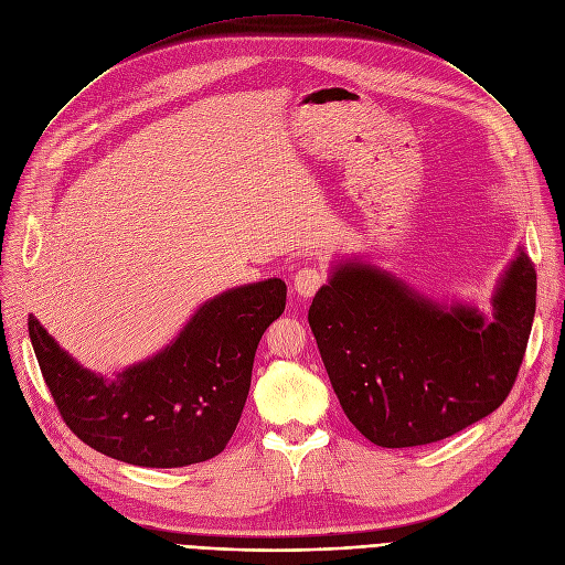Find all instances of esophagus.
<instances>
[{"mask_svg":"<svg viewBox=\"0 0 565 565\" xmlns=\"http://www.w3.org/2000/svg\"><path fill=\"white\" fill-rule=\"evenodd\" d=\"M323 284H326V275H323V269H318V267H302V269H298L296 279H292V288H296V292L302 298H311Z\"/></svg>","mask_w":565,"mask_h":565,"instance_id":"obj_1","label":"esophagus"}]
</instances>
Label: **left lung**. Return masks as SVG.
Segmentation results:
<instances>
[{"instance_id":"left-lung-1","label":"left lung","mask_w":565,"mask_h":565,"mask_svg":"<svg viewBox=\"0 0 565 565\" xmlns=\"http://www.w3.org/2000/svg\"><path fill=\"white\" fill-rule=\"evenodd\" d=\"M535 313L524 252L494 296V318L440 309L381 269L339 265L309 326L339 404L381 448L444 440L497 411L518 381Z\"/></svg>"}]
</instances>
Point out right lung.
Here are the masks:
<instances>
[{
	"label": "right lung",
	"instance_id": "add662e5",
	"mask_svg": "<svg viewBox=\"0 0 565 565\" xmlns=\"http://www.w3.org/2000/svg\"><path fill=\"white\" fill-rule=\"evenodd\" d=\"M286 307V284L233 288L193 313L180 337L117 381L73 362L30 316L43 381L66 427L113 459L178 469L216 457L249 395L254 355Z\"/></svg>",
	"mask_w": 565,
	"mask_h": 565
}]
</instances>
